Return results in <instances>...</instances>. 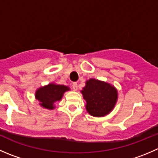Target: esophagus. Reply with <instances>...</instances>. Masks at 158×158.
<instances>
[{"label": "esophagus", "mask_w": 158, "mask_h": 158, "mask_svg": "<svg viewBox=\"0 0 158 158\" xmlns=\"http://www.w3.org/2000/svg\"><path fill=\"white\" fill-rule=\"evenodd\" d=\"M72 87H73V89L74 91H76L78 89V85L76 82H73V84H72Z\"/></svg>", "instance_id": "34e87169"}]
</instances>
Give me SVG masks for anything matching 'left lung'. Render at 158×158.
Instances as JSON below:
<instances>
[{"mask_svg": "<svg viewBox=\"0 0 158 158\" xmlns=\"http://www.w3.org/2000/svg\"><path fill=\"white\" fill-rule=\"evenodd\" d=\"M85 109L92 116L102 117L112 111L118 99L117 89L108 82L90 79L81 91Z\"/></svg>", "mask_w": 158, "mask_h": 158, "instance_id": "8db88e82", "label": "left lung"}]
</instances>
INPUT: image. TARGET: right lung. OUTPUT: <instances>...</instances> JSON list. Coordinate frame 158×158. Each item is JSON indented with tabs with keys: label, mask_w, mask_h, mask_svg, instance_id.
Masks as SVG:
<instances>
[{
	"label": "right lung",
	"mask_w": 158,
	"mask_h": 158,
	"mask_svg": "<svg viewBox=\"0 0 158 158\" xmlns=\"http://www.w3.org/2000/svg\"><path fill=\"white\" fill-rule=\"evenodd\" d=\"M69 90V88L66 85L50 83L38 89L35 93V97L40 102V105L43 108L52 110L55 108L54 103L60 101L63 94Z\"/></svg>",
	"instance_id": "1"
}]
</instances>
